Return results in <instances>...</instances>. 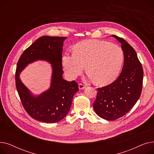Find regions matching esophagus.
I'll return each mask as SVG.
<instances>
[{"mask_svg":"<svg viewBox=\"0 0 154 154\" xmlns=\"http://www.w3.org/2000/svg\"><path fill=\"white\" fill-rule=\"evenodd\" d=\"M79 88L80 90H82V89H84V88H85V86L84 85L82 84H79Z\"/></svg>","mask_w":154,"mask_h":154,"instance_id":"obj_1","label":"esophagus"}]
</instances>
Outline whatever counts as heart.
I'll use <instances>...</instances> for the list:
<instances>
[{"instance_id":"obj_1","label":"heart","mask_w":154,"mask_h":154,"mask_svg":"<svg viewBox=\"0 0 154 154\" xmlns=\"http://www.w3.org/2000/svg\"><path fill=\"white\" fill-rule=\"evenodd\" d=\"M124 60V52L120 47L106 40H86L77 44L74 52L64 53L62 63L67 76L75 79L85 69L88 71L86 79L106 85L117 77Z\"/></svg>"}]
</instances>
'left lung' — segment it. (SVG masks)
Returning a JSON list of instances; mask_svg holds the SVG:
<instances>
[{
    "instance_id": "obj_1",
    "label": "left lung",
    "mask_w": 154,
    "mask_h": 154,
    "mask_svg": "<svg viewBox=\"0 0 154 154\" xmlns=\"http://www.w3.org/2000/svg\"><path fill=\"white\" fill-rule=\"evenodd\" d=\"M121 44L124 62L119 77L109 85L98 88L94 109L99 117L114 120L125 116L139 100L143 71L135 51L127 42L112 35Z\"/></svg>"
}]
</instances>
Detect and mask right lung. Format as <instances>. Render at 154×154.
Returning a JSON list of instances; mask_svg holds the SVG:
<instances>
[{
	"label": "right lung",
	"instance_id": "1",
	"mask_svg": "<svg viewBox=\"0 0 154 154\" xmlns=\"http://www.w3.org/2000/svg\"><path fill=\"white\" fill-rule=\"evenodd\" d=\"M65 37L43 36L38 38L21 55L15 72V85L23 106L33 119L45 123L59 122L70 109L73 97L79 91L77 83L62 77V53ZM37 60L51 64V86L46 91L34 96L20 79L21 72L27 65Z\"/></svg>",
	"mask_w": 154,
	"mask_h": 154
}]
</instances>
